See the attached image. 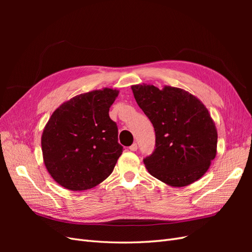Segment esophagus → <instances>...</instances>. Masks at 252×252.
Returning <instances> with one entry per match:
<instances>
[{"mask_svg":"<svg viewBox=\"0 0 252 252\" xmlns=\"http://www.w3.org/2000/svg\"><path fill=\"white\" fill-rule=\"evenodd\" d=\"M129 149H130L131 151H136L138 150V144L136 143H133L130 147H129Z\"/></svg>","mask_w":252,"mask_h":252,"instance_id":"esophagus-1","label":"esophagus"}]
</instances>
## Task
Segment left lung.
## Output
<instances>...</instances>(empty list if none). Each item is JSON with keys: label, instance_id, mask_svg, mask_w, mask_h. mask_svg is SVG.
Wrapping results in <instances>:
<instances>
[{"label": "left lung", "instance_id": "obj_1", "mask_svg": "<svg viewBox=\"0 0 252 252\" xmlns=\"http://www.w3.org/2000/svg\"><path fill=\"white\" fill-rule=\"evenodd\" d=\"M131 89L156 131V149L144 158L148 172L172 187L201 179L217 156L218 131L208 109L181 88L139 84Z\"/></svg>", "mask_w": 252, "mask_h": 252}]
</instances>
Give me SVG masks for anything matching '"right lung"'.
I'll return each mask as SVG.
<instances>
[{
  "label": "right lung",
  "mask_w": 252,
  "mask_h": 252,
  "mask_svg": "<svg viewBox=\"0 0 252 252\" xmlns=\"http://www.w3.org/2000/svg\"><path fill=\"white\" fill-rule=\"evenodd\" d=\"M119 90L103 88L75 95L58 107L45 126L41 144L44 164L59 185L87 190L113 171L123 146L109 108Z\"/></svg>",
  "instance_id": "1"
}]
</instances>
